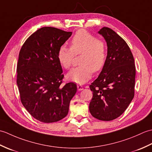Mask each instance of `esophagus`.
<instances>
[{
	"mask_svg": "<svg viewBox=\"0 0 152 152\" xmlns=\"http://www.w3.org/2000/svg\"><path fill=\"white\" fill-rule=\"evenodd\" d=\"M77 88H78L79 91H82V90L83 89V88L82 85H77Z\"/></svg>",
	"mask_w": 152,
	"mask_h": 152,
	"instance_id": "esophagus-1",
	"label": "esophagus"
}]
</instances>
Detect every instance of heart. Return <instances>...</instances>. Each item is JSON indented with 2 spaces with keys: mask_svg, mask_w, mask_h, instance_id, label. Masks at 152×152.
<instances>
[{
  "mask_svg": "<svg viewBox=\"0 0 152 152\" xmlns=\"http://www.w3.org/2000/svg\"><path fill=\"white\" fill-rule=\"evenodd\" d=\"M82 53L80 65L74 68L67 75L70 81L84 83L91 78L94 72L101 70L106 63L107 51L104 42L98 40L86 30L76 32L70 41V48H59L57 59L64 69H69L72 64L74 55Z\"/></svg>",
  "mask_w": 152,
  "mask_h": 152,
  "instance_id": "b5f03b06",
  "label": "heart"
}]
</instances>
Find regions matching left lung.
Returning a JSON list of instances; mask_svg holds the SVG:
<instances>
[{"instance_id":"left-lung-1","label":"left lung","mask_w":152,"mask_h":152,"mask_svg":"<svg viewBox=\"0 0 152 152\" xmlns=\"http://www.w3.org/2000/svg\"><path fill=\"white\" fill-rule=\"evenodd\" d=\"M107 43L106 63L99 77L89 86L93 97L91 114L99 120L111 121L120 116L134 95V60L126 42L108 27L99 31Z\"/></svg>"}]
</instances>
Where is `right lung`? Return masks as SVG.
Here are the masks:
<instances>
[{"label": "right lung", "instance_id": "add662e5", "mask_svg": "<svg viewBox=\"0 0 152 152\" xmlns=\"http://www.w3.org/2000/svg\"><path fill=\"white\" fill-rule=\"evenodd\" d=\"M72 32L44 27L28 37L19 51L17 84L21 103L28 113L43 123L66 117L77 91L73 82L63 84V69L57 59L59 48Z\"/></svg>", "mask_w": 152, "mask_h": 152}]
</instances>
